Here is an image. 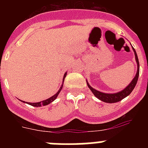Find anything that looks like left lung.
<instances>
[{
    "label": "left lung",
    "mask_w": 148,
    "mask_h": 148,
    "mask_svg": "<svg viewBox=\"0 0 148 148\" xmlns=\"http://www.w3.org/2000/svg\"><path fill=\"white\" fill-rule=\"evenodd\" d=\"M133 51H134V53H135V57H136V61L137 62V73L136 76L134 77V78L133 79L131 82L130 83V84L127 86L125 89H124L123 90H121V92H116V93H104V92H99L98 90H95V89L92 88V87H90V84L87 83V86L89 87V88L90 89V90L92 91V93L95 95V97H97L98 99H100L101 101H102L104 102L107 103H116L118 102L119 101L122 100L123 99H125V97H127V95H130L131 93V92L133 90L134 87H135L136 84L137 83V81H138V75H139V62H138V56H137L136 53L135 49L133 47Z\"/></svg>",
    "instance_id": "1"
}]
</instances>
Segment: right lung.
Instances as JSON below:
<instances>
[{"instance_id":"1","label":"right lung","mask_w":148,"mask_h":148,"mask_svg":"<svg viewBox=\"0 0 148 148\" xmlns=\"http://www.w3.org/2000/svg\"><path fill=\"white\" fill-rule=\"evenodd\" d=\"M66 73H65L64 75V78H63V80L64 81V78L66 77ZM63 87V85H61V87H60L59 90H58V92H57V93L55 94L53 96H52V97H50L49 99H47V100H44V101H40V102H36V103H28L27 102V104H30V105H32V106H34V107H40V106H45V105H47V104H50L51 102H53V101L55 100V99L57 98V96H58V95L59 94V92H61V89H62ZM23 101V102H24L23 101Z\"/></svg>"}]
</instances>
